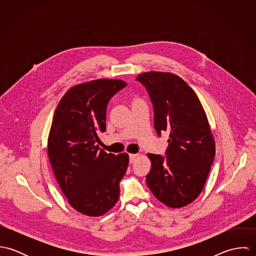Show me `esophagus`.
<instances>
[{
  "label": "esophagus",
  "mask_w": 256,
  "mask_h": 256,
  "mask_svg": "<svg viewBox=\"0 0 256 256\" xmlns=\"http://www.w3.org/2000/svg\"><path fill=\"white\" fill-rule=\"evenodd\" d=\"M138 154H129V160H130V162H134V160L137 158Z\"/></svg>",
  "instance_id": "34e87169"
}]
</instances>
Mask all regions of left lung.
<instances>
[{"label": "left lung", "mask_w": 256, "mask_h": 256, "mask_svg": "<svg viewBox=\"0 0 256 256\" xmlns=\"http://www.w3.org/2000/svg\"><path fill=\"white\" fill-rule=\"evenodd\" d=\"M154 106L158 136L170 132L166 156L148 154L152 168L146 182L152 193L170 208H182L201 193L213 164L215 141L194 90L174 74L148 72L136 78Z\"/></svg>", "instance_id": "8db88e82"}]
</instances>
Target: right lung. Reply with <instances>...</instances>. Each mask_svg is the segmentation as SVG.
<instances>
[{"mask_svg":"<svg viewBox=\"0 0 256 256\" xmlns=\"http://www.w3.org/2000/svg\"><path fill=\"white\" fill-rule=\"evenodd\" d=\"M126 84L110 78L76 84L64 94L54 113L48 137L49 160L69 204L86 216L106 214L119 198L128 154H108L96 143L106 130L110 98Z\"/></svg>","mask_w":256,"mask_h":256,"instance_id":"1","label":"right lung"}]
</instances>
